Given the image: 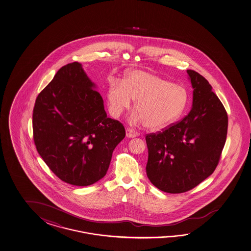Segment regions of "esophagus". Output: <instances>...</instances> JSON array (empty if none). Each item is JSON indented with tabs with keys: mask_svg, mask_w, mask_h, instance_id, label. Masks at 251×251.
Instances as JSON below:
<instances>
[{
	"mask_svg": "<svg viewBox=\"0 0 251 251\" xmlns=\"http://www.w3.org/2000/svg\"><path fill=\"white\" fill-rule=\"evenodd\" d=\"M126 136H127V137H129V138H133V137H138V136H139V133L137 132V131L134 130V129L128 128L126 129Z\"/></svg>",
	"mask_w": 251,
	"mask_h": 251,
	"instance_id": "34e87169",
	"label": "esophagus"
}]
</instances>
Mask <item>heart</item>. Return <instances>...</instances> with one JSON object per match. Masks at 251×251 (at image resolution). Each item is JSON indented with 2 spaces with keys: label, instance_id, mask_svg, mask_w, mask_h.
Listing matches in <instances>:
<instances>
[{
  "label": "heart",
  "instance_id": "obj_1",
  "mask_svg": "<svg viewBox=\"0 0 251 251\" xmlns=\"http://www.w3.org/2000/svg\"><path fill=\"white\" fill-rule=\"evenodd\" d=\"M109 112L118 118L136 100L129 116L132 125L147 124L153 130L162 129L174 123L184 112L188 102V93L183 86L147 72L129 73L122 81L110 83L106 93Z\"/></svg>",
  "mask_w": 251,
  "mask_h": 251
}]
</instances>
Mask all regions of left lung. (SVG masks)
<instances>
[{"label":"left lung","mask_w":251,"mask_h":251,"mask_svg":"<svg viewBox=\"0 0 251 251\" xmlns=\"http://www.w3.org/2000/svg\"><path fill=\"white\" fill-rule=\"evenodd\" d=\"M186 72L194 89L189 114L146 137L147 176L169 194L187 192L211 175L226 140L228 117L221 101L203 76Z\"/></svg>","instance_id":"obj_1"}]
</instances>
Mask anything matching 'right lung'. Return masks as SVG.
<instances>
[{
    "instance_id": "1",
    "label": "right lung",
    "mask_w": 251,
    "mask_h": 251,
    "mask_svg": "<svg viewBox=\"0 0 251 251\" xmlns=\"http://www.w3.org/2000/svg\"><path fill=\"white\" fill-rule=\"evenodd\" d=\"M96 88L81 64L70 63L57 72L33 107L39 154L57 177L76 186L103 178L125 137L123 124L107 117Z\"/></svg>"
}]
</instances>
